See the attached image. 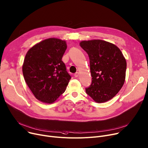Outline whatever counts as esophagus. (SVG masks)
Segmentation results:
<instances>
[{
	"mask_svg": "<svg viewBox=\"0 0 148 148\" xmlns=\"http://www.w3.org/2000/svg\"><path fill=\"white\" fill-rule=\"evenodd\" d=\"M78 75H79V73L77 72V73H75L74 74V77H78Z\"/></svg>",
	"mask_w": 148,
	"mask_h": 148,
	"instance_id": "obj_1",
	"label": "esophagus"
}]
</instances>
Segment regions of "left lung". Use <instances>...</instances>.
<instances>
[{
	"label": "left lung",
	"instance_id": "left-lung-1",
	"mask_svg": "<svg viewBox=\"0 0 148 148\" xmlns=\"http://www.w3.org/2000/svg\"><path fill=\"white\" fill-rule=\"evenodd\" d=\"M80 46L90 60L92 83L86 93L97 103L111 99L123 87L127 63L120 49L101 40L82 41Z\"/></svg>",
	"mask_w": 148,
	"mask_h": 148
}]
</instances>
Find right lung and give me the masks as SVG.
Here are the masks:
<instances>
[{
	"label": "right lung",
	"mask_w": 148,
	"mask_h": 148,
	"mask_svg": "<svg viewBox=\"0 0 148 148\" xmlns=\"http://www.w3.org/2000/svg\"><path fill=\"white\" fill-rule=\"evenodd\" d=\"M65 41L46 39L27 52L23 65L25 81L36 99L52 103L66 89L71 79L62 58L66 49Z\"/></svg>",
	"instance_id": "obj_1"
}]
</instances>
